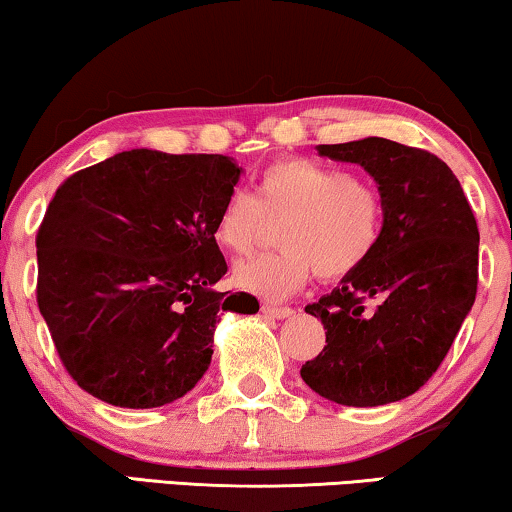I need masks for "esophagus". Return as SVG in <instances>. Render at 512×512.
<instances>
[{
  "mask_svg": "<svg viewBox=\"0 0 512 512\" xmlns=\"http://www.w3.org/2000/svg\"><path fill=\"white\" fill-rule=\"evenodd\" d=\"M262 311L266 315H271V318H276V320H285V318H290V315L294 313L290 306H276V304H264Z\"/></svg>",
  "mask_w": 512,
  "mask_h": 512,
  "instance_id": "1",
  "label": "esophagus"
}]
</instances>
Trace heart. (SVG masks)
Instances as JSON below:
<instances>
[{
	"label": "heart",
	"mask_w": 512,
	"mask_h": 512,
	"mask_svg": "<svg viewBox=\"0 0 512 512\" xmlns=\"http://www.w3.org/2000/svg\"><path fill=\"white\" fill-rule=\"evenodd\" d=\"M385 199L371 181L329 164L287 157L269 164L257 194L232 192L213 222V239L236 257L250 255L280 225V250L236 264L234 283L266 299L299 292L315 273L341 280L376 253Z\"/></svg>",
	"instance_id": "heart-1"
}]
</instances>
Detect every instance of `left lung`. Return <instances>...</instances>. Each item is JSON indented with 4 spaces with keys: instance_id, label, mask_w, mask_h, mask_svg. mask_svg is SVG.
Masks as SVG:
<instances>
[{
    "instance_id": "obj_1",
    "label": "left lung",
    "mask_w": 512,
    "mask_h": 512,
    "mask_svg": "<svg viewBox=\"0 0 512 512\" xmlns=\"http://www.w3.org/2000/svg\"><path fill=\"white\" fill-rule=\"evenodd\" d=\"M318 150L369 171L383 192L385 222L369 262L306 306L325 325L327 345L301 366V378L341 406H385L434 376L469 315L478 222L457 176L429 150L380 136Z\"/></svg>"
}]
</instances>
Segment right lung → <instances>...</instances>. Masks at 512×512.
Segmentation results:
<instances>
[{"label": "right lung", "mask_w": 512, "mask_h": 512, "mask_svg": "<svg viewBox=\"0 0 512 512\" xmlns=\"http://www.w3.org/2000/svg\"><path fill=\"white\" fill-rule=\"evenodd\" d=\"M241 169L222 155L125 150L76 171L37 232V301L64 369L120 408L181 399L204 376L218 313H257L213 285V222Z\"/></svg>", "instance_id": "obj_1"}]
</instances>
